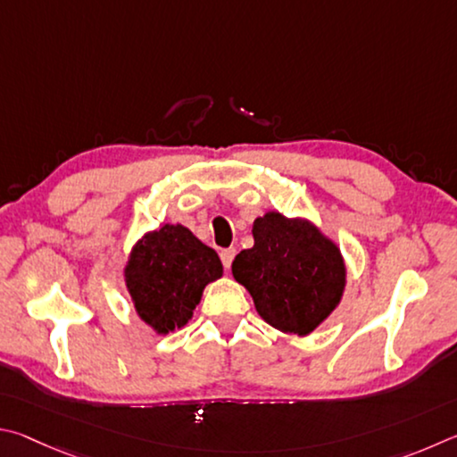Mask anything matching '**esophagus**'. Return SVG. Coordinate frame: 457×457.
<instances>
[{"label": "esophagus", "mask_w": 457, "mask_h": 457, "mask_svg": "<svg viewBox=\"0 0 457 457\" xmlns=\"http://www.w3.org/2000/svg\"><path fill=\"white\" fill-rule=\"evenodd\" d=\"M235 254H237V249H222L220 251V259H222L224 269H230V265H233Z\"/></svg>", "instance_id": "1"}]
</instances>
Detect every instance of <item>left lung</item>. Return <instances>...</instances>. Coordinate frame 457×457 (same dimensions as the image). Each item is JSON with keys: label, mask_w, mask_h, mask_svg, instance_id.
Masks as SVG:
<instances>
[{"label": "left lung", "mask_w": 457, "mask_h": 457, "mask_svg": "<svg viewBox=\"0 0 457 457\" xmlns=\"http://www.w3.org/2000/svg\"><path fill=\"white\" fill-rule=\"evenodd\" d=\"M253 249L233 261V277L251 293L257 313L283 333L315 331L345 289L339 246L313 222L275 211L253 222Z\"/></svg>", "instance_id": "obj_1"}]
</instances>
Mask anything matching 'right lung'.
I'll list each match as a JSON object with an SVG mask.
<instances>
[{"label": "right lung", "mask_w": 457, "mask_h": 457, "mask_svg": "<svg viewBox=\"0 0 457 457\" xmlns=\"http://www.w3.org/2000/svg\"><path fill=\"white\" fill-rule=\"evenodd\" d=\"M124 277L136 313L166 335L190 321L204 287L222 277V262L187 227L164 224L134 245Z\"/></svg>", "instance_id": "add662e5"}]
</instances>
